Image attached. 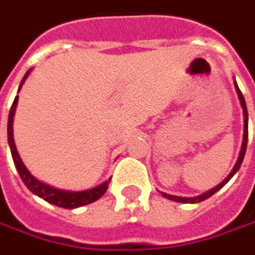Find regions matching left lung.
I'll return each mask as SVG.
<instances>
[{"label": "left lung", "mask_w": 255, "mask_h": 255, "mask_svg": "<svg viewBox=\"0 0 255 255\" xmlns=\"http://www.w3.org/2000/svg\"><path fill=\"white\" fill-rule=\"evenodd\" d=\"M235 88L236 92H237V97H239V101H240V105L243 108V118H244V130H243V143H242V148H240V153H239V157H237V161H236L235 167H233V170L230 171V174L227 175L226 178L223 179L220 184H218L215 188H212L209 191H206V192H203L201 195L198 196H191V198H188V196H177V195H170V194H165V192H161V195L164 198H167V199H170V201H174V202H181V203H198V202H202L205 199H208V198H211L213 194H216L218 191H219L220 188H223L226 185L227 182L230 181V178L235 175L236 172L239 171V168H240V165L243 163V158L244 154H246V148H247V140H249V114H247V107H246V101H244V97L242 91H240V88H239V85L236 83L235 80Z\"/></svg>", "instance_id": "1"}]
</instances>
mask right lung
Returning a JSON list of instances; mask_svg holds the SVG:
<instances>
[{"label": "right lung", "instance_id": "right-lung-1", "mask_svg": "<svg viewBox=\"0 0 255 255\" xmlns=\"http://www.w3.org/2000/svg\"><path fill=\"white\" fill-rule=\"evenodd\" d=\"M30 71H32V68L28 70L25 77L22 78L18 92L20 91V88H22V85L25 83V80L30 74ZM18 98L19 97L16 95L15 100H13V104H12L11 111H9V116H8V144H9V148H11L13 164H15L16 171L19 174L20 179L23 181V184L36 196H39V198L44 199L46 202L56 205L59 208H64V209H76V208H80V206H84V205H88V203L98 201L101 196L107 192L111 179H107L101 185L91 188V189H85V191H66V189L52 187V185H49V184H46L43 181L37 179L30 174V171L26 168V165L23 164L22 158L19 157V153H18L16 146H15V141H13V126L12 125H13V116H15V111H16V105H18Z\"/></svg>", "mask_w": 255, "mask_h": 255}]
</instances>
